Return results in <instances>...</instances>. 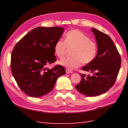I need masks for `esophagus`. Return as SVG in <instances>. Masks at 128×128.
<instances>
[{"mask_svg": "<svg viewBox=\"0 0 128 128\" xmlns=\"http://www.w3.org/2000/svg\"><path fill=\"white\" fill-rule=\"evenodd\" d=\"M66 72L67 74H70V73H72L73 72L70 70H69V69H66Z\"/></svg>", "mask_w": 128, "mask_h": 128, "instance_id": "esophagus-1", "label": "esophagus"}]
</instances>
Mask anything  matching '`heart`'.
Returning <instances> with one entry per match:
<instances>
[{"label": "heart", "instance_id": "heart-1", "mask_svg": "<svg viewBox=\"0 0 128 128\" xmlns=\"http://www.w3.org/2000/svg\"><path fill=\"white\" fill-rule=\"evenodd\" d=\"M67 48H74L72 51L73 56L64 58L59 63L69 69L80 67L82 62L85 64L91 63L98 53L96 42L77 29L68 32L65 35L64 42L62 40H58L54 46V52L59 59H62L66 54Z\"/></svg>", "mask_w": 128, "mask_h": 128}]
</instances>
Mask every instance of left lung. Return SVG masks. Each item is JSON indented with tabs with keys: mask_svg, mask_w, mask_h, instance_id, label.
<instances>
[{
	"mask_svg": "<svg viewBox=\"0 0 128 128\" xmlns=\"http://www.w3.org/2000/svg\"><path fill=\"white\" fill-rule=\"evenodd\" d=\"M98 46L94 60L82 68L91 72L88 75L80 73L82 80L75 86L81 94L94 96L106 92L113 86L121 67L120 54L110 37L100 31L92 28Z\"/></svg>",
	"mask_w": 128,
	"mask_h": 128,
	"instance_id": "1",
	"label": "left lung"
}]
</instances>
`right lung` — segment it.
<instances>
[{
  "label": "right lung",
  "instance_id": "add662e5",
  "mask_svg": "<svg viewBox=\"0 0 128 128\" xmlns=\"http://www.w3.org/2000/svg\"><path fill=\"white\" fill-rule=\"evenodd\" d=\"M60 26L37 27L31 30L15 45L12 53L10 68L18 86L32 97L48 94L56 80L64 75V67L47 65L56 61L54 46L62 35Z\"/></svg>",
  "mask_w": 128,
  "mask_h": 128
}]
</instances>
